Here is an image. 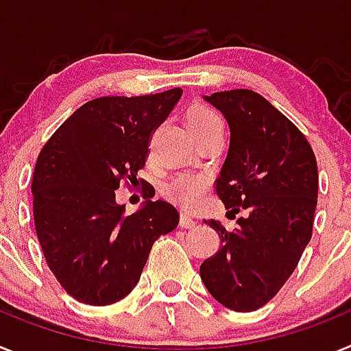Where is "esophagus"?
<instances>
[{
	"instance_id": "1",
	"label": "esophagus",
	"mask_w": 351,
	"mask_h": 351,
	"mask_svg": "<svg viewBox=\"0 0 351 351\" xmlns=\"http://www.w3.org/2000/svg\"><path fill=\"white\" fill-rule=\"evenodd\" d=\"M197 226V220L193 218V215H190V213H182L181 215V227H184V229H191V227Z\"/></svg>"
}]
</instances>
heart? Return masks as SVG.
Listing matches in <instances>:
<instances>
[{"label": "heart", "mask_w": 351, "mask_h": 351, "mask_svg": "<svg viewBox=\"0 0 351 351\" xmlns=\"http://www.w3.org/2000/svg\"><path fill=\"white\" fill-rule=\"evenodd\" d=\"M186 128L190 130V133H197V131L208 130L211 125L221 124L220 117L215 110L204 106V104H195L191 106L186 112ZM206 188H208V181L202 176H195V173H179L176 178L170 179L167 184H165V195L169 199L176 200L182 206H193L197 200L200 199V195L204 193Z\"/></svg>", "instance_id": "b5f03b06"}]
</instances>
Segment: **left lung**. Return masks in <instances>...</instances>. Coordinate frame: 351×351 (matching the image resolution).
I'll use <instances>...</instances> for the list:
<instances>
[{
    "mask_svg": "<svg viewBox=\"0 0 351 351\" xmlns=\"http://www.w3.org/2000/svg\"><path fill=\"white\" fill-rule=\"evenodd\" d=\"M206 99L230 128L229 154L215 190L227 217L245 215L232 230L204 220L220 236V250L200 265V277L227 309L250 313L280 291L313 236L316 156L305 134L254 90Z\"/></svg>",
    "mask_w": 351,
    "mask_h": 351,
    "instance_id": "8db88e82",
    "label": "left lung"
}]
</instances>
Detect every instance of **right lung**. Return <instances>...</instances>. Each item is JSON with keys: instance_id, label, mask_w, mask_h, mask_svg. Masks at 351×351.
Segmentation results:
<instances>
[{"instance_id": "right-lung-1", "label": "right lung", "mask_w": 351, "mask_h": 351, "mask_svg": "<svg viewBox=\"0 0 351 351\" xmlns=\"http://www.w3.org/2000/svg\"><path fill=\"white\" fill-rule=\"evenodd\" d=\"M181 94L92 99L40 149L32 181L35 230L47 266L77 302L110 305L130 295L156 239L178 227V209L165 200L125 217L115 190L142 184L143 199L154 195L138 170Z\"/></svg>"}]
</instances>
